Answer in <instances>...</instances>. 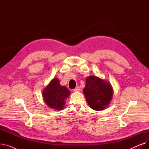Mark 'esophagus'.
I'll return each mask as SVG.
<instances>
[{
  "instance_id": "1",
  "label": "esophagus",
  "mask_w": 149,
  "mask_h": 149,
  "mask_svg": "<svg viewBox=\"0 0 149 149\" xmlns=\"http://www.w3.org/2000/svg\"><path fill=\"white\" fill-rule=\"evenodd\" d=\"M80 90V88L79 86H77L74 89V92H79Z\"/></svg>"
}]
</instances>
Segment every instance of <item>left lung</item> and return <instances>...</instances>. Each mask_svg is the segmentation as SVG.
<instances>
[{
  "label": "left lung",
  "instance_id": "left-lung-1",
  "mask_svg": "<svg viewBox=\"0 0 149 149\" xmlns=\"http://www.w3.org/2000/svg\"><path fill=\"white\" fill-rule=\"evenodd\" d=\"M86 81L83 92L89 106L95 111L103 110L113 95L111 85L96 76H89Z\"/></svg>",
  "mask_w": 149,
  "mask_h": 149
}]
</instances>
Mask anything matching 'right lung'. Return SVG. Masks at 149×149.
I'll return each instance as SVG.
<instances>
[{"mask_svg":"<svg viewBox=\"0 0 149 149\" xmlns=\"http://www.w3.org/2000/svg\"><path fill=\"white\" fill-rule=\"evenodd\" d=\"M70 91L60 85L57 79H53L45 89L43 96L46 104L55 110H61L65 104V100L70 95Z\"/></svg>","mask_w":149,"mask_h":149,"instance_id":"right-lung-1","label":"right lung"}]
</instances>
